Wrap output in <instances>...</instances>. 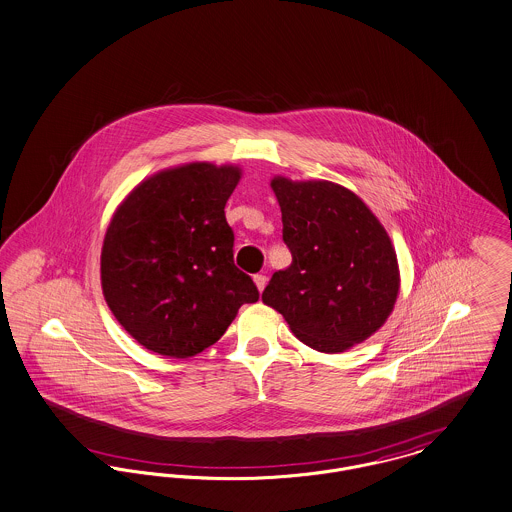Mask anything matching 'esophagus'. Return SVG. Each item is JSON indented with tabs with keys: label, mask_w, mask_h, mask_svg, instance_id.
<instances>
[{
	"label": "esophagus",
	"mask_w": 512,
	"mask_h": 512,
	"mask_svg": "<svg viewBox=\"0 0 512 512\" xmlns=\"http://www.w3.org/2000/svg\"><path fill=\"white\" fill-rule=\"evenodd\" d=\"M254 283H256V287H258V291L262 293V291H264V287H266V283H268V279H266V275L256 273V275H254Z\"/></svg>",
	"instance_id": "1"
}]
</instances>
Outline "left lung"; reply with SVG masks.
Returning <instances> with one entry per match:
<instances>
[{"instance_id":"left-lung-1","label":"left lung","mask_w":512,"mask_h":512,"mask_svg":"<svg viewBox=\"0 0 512 512\" xmlns=\"http://www.w3.org/2000/svg\"><path fill=\"white\" fill-rule=\"evenodd\" d=\"M283 242L293 262L272 275L262 301L322 353H341L386 322L400 291L392 240L351 190L328 180L275 176Z\"/></svg>"}]
</instances>
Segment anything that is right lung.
Masks as SVG:
<instances>
[{
    "instance_id": "add662e5",
    "label": "right lung",
    "mask_w": 512,
    "mask_h": 512,
    "mask_svg": "<svg viewBox=\"0 0 512 512\" xmlns=\"http://www.w3.org/2000/svg\"><path fill=\"white\" fill-rule=\"evenodd\" d=\"M239 167L188 163L126 196L104 235V301L145 349L186 359L219 340L260 293L233 260L225 204Z\"/></svg>"
}]
</instances>
